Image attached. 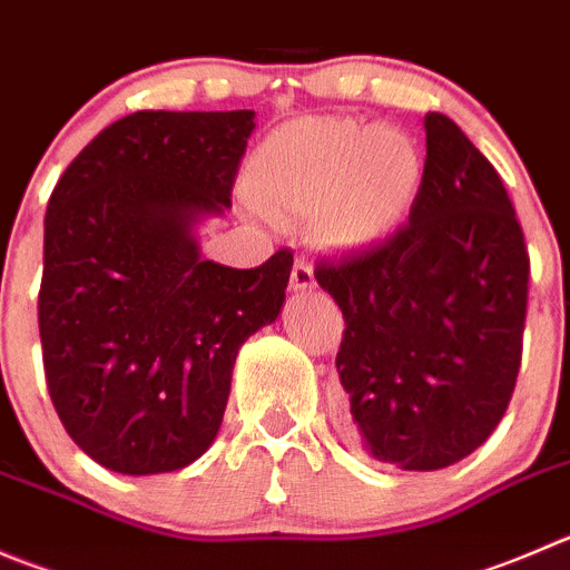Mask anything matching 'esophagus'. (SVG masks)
<instances>
[{
    "label": "esophagus",
    "mask_w": 570,
    "mask_h": 570,
    "mask_svg": "<svg viewBox=\"0 0 570 570\" xmlns=\"http://www.w3.org/2000/svg\"><path fill=\"white\" fill-rule=\"evenodd\" d=\"M289 286H292V292H312L314 286H317V281H314L312 267H308L306 262H301V258H297L295 267H292Z\"/></svg>",
    "instance_id": "1"
}]
</instances>
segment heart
<instances>
[{
  "mask_svg": "<svg viewBox=\"0 0 570 570\" xmlns=\"http://www.w3.org/2000/svg\"><path fill=\"white\" fill-rule=\"evenodd\" d=\"M425 161L401 127L306 116L269 132L247 164V197L273 223L308 219L320 250H373L406 225Z\"/></svg>",
  "mask_w": 570,
  "mask_h": 570,
  "instance_id": "obj_1",
  "label": "heart"
}]
</instances>
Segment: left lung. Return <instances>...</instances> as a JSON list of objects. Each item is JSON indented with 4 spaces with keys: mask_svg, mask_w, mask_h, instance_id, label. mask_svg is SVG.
Masks as SVG:
<instances>
[{
    "mask_svg": "<svg viewBox=\"0 0 570 570\" xmlns=\"http://www.w3.org/2000/svg\"><path fill=\"white\" fill-rule=\"evenodd\" d=\"M425 178L392 239L317 264L345 317L336 373L358 443L401 471L465 460L504 417L521 367L529 256L493 164L425 114Z\"/></svg>",
    "mask_w": 570,
    "mask_h": 570,
    "instance_id": "8db88e82",
    "label": "left lung"
}]
</instances>
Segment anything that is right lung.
I'll use <instances>...</instances> for the list:
<instances>
[{
  "label": "right lung",
  "mask_w": 570,
  "mask_h": 570,
  "mask_svg": "<svg viewBox=\"0 0 570 570\" xmlns=\"http://www.w3.org/2000/svg\"><path fill=\"white\" fill-rule=\"evenodd\" d=\"M253 110H136L69 164L43 219L49 397L69 438L125 476L180 471L217 440L239 347L275 323L292 253L206 262Z\"/></svg>",
  "instance_id": "obj_1"
}]
</instances>
